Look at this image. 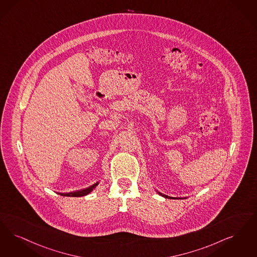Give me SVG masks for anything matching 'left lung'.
Returning <instances> with one entry per match:
<instances>
[{
    "label": "left lung",
    "instance_id": "8db88e82",
    "mask_svg": "<svg viewBox=\"0 0 257 257\" xmlns=\"http://www.w3.org/2000/svg\"><path fill=\"white\" fill-rule=\"evenodd\" d=\"M157 192H158V194H159V195L163 196V197L167 198V199H186V198H175V197H170V196L165 195V194H163V193H161V192H159V191H157Z\"/></svg>",
    "mask_w": 257,
    "mask_h": 257
}]
</instances>
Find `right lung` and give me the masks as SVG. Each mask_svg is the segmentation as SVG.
<instances>
[{
  "label": "right lung",
  "mask_w": 257,
  "mask_h": 257,
  "mask_svg": "<svg viewBox=\"0 0 257 257\" xmlns=\"http://www.w3.org/2000/svg\"><path fill=\"white\" fill-rule=\"evenodd\" d=\"M98 184H99V182H96L95 184H93V185L87 187V188H85V189H83V190L71 192V193H59V194L62 196H67V197H82V196L88 195L89 193H91Z\"/></svg>",
  "instance_id": "1"
}]
</instances>
